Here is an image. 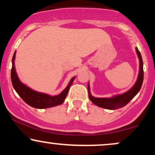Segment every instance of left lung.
Segmentation results:
<instances>
[{
    "instance_id": "obj_1",
    "label": "left lung",
    "mask_w": 155,
    "mask_h": 155,
    "mask_svg": "<svg viewBox=\"0 0 155 155\" xmlns=\"http://www.w3.org/2000/svg\"><path fill=\"white\" fill-rule=\"evenodd\" d=\"M136 50L137 54H138V59H139V73H138V79H137L135 84L132 87V88L130 89L128 91L125 92L124 93L114 95L111 97H95L91 95L90 84L88 83L87 89L89 97L94 104L99 106V107L106 108V109H118V108H122L123 106H126L140 91L143 80V60H142L140 51H138L137 47L136 48Z\"/></svg>"
}]
</instances>
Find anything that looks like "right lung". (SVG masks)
<instances>
[{"label":"right lung","instance_id":"right-lung-1","mask_svg":"<svg viewBox=\"0 0 155 155\" xmlns=\"http://www.w3.org/2000/svg\"><path fill=\"white\" fill-rule=\"evenodd\" d=\"M16 51L12 58V68L11 71V78H12V83L15 91L20 96L27 104L36 108H47L53 107V106H58L62 104L66 97L70 87L71 86L73 81L75 79V76L71 79L66 88L63 90L61 93L58 95L51 96L48 94L42 93L35 90H32L25 84L22 83L19 79L17 72H16L15 60Z\"/></svg>","mask_w":155,"mask_h":155}]
</instances>
